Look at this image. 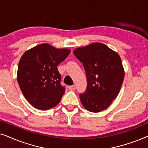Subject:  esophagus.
Listing matches in <instances>:
<instances>
[{"mask_svg": "<svg viewBox=\"0 0 148 148\" xmlns=\"http://www.w3.org/2000/svg\"><path fill=\"white\" fill-rule=\"evenodd\" d=\"M68 88H69V90H71V91H73V90H75V85H73V86H70L68 87Z\"/></svg>", "mask_w": 148, "mask_h": 148, "instance_id": "obj_1", "label": "esophagus"}]
</instances>
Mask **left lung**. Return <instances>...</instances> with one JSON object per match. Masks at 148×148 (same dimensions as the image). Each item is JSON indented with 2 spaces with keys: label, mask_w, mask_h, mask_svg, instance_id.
I'll list each match as a JSON object with an SVG mask.
<instances>
[{
  "label": "left lung",
  "mask_w": 148,
  "mask_h": 148,
  "mask_svg": "<svg viewBox=\"0 0 148 148\" xmlns=\"http://www.w3.org/2000/svg\"><path fill=\"white\" fill-rule=\"evenodd\" d=\"M73 54L83 63L88 82L79 94L82 105L92 112L105 110L118 96L124 79L120 56L102 43L78 48Z\"/></svg>",
  "instance_id": "1"
}]
</instances>
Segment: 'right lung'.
I'll return each mask as SVG.
<instances>
[{"label": "right lung", "mask_w": 148, "mask_h": 148, "mask_svg": "<svg viewBox=\"0 0 148 148\" xmlns=\"http://www.w3.org/2000/svg\"><path fill=\"white\" fill-rule=\"evenodd\" d=\"M66 48L56 49L42 44L26 51L18 65L17 81L26 100L40 110L56 106L65 92L57 66L70 54Z\"/></svg>", "instance_id": "right-lung-1"}]
</instances>
